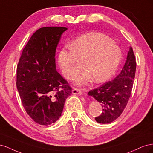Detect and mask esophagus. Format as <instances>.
I'll use <instances>...</instances> for the list:
<instances>
[{"label":"esophagus","instance_id":"1","mask_svg":"<svg viewBox=\"0 0 153 153\" xmlns=\"http://www.w3.org/2000/svg\"><path fill=\"white\" fill-rule=\"evenodd\" d=\"M72 93L74 94L81 95L82 94V92L79 89H78V88H73L72 90Z\"/></svg>","mask_w":153,"mask_h":153}]
</instances>
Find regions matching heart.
I'll return each mask as SVG.
<instances>
[{"label":"heart","mask_w":153,"mask_h":153,"mask_svg":"<svg viewBox=\"0 0 153 153\" xmlns=\"http://www.w3.org/2000/svg\"><path fill=\"white\" fill-rule=\"evenodd\" d=\"M122 58L121 50L107 36L100 32L83 35L71 44V47L62 49L58 63L66 78L71 79L82 69L87 72L76 78V84L84 85L92 80L101 83L112 76Z\"/></svg>","instance_id":"b5f03b06"}]
</instances>
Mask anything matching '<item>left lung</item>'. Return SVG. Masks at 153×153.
<instances>
[{
    "label": "left lung",
    "mask_w": 153,
    "mask_h": 153,
    "mask_svg": "<svg viewBox=\"0 0 153 153\" xmlns=\"http://www.w3.org/2000/svg\"><path fill=\"white\" fill-rule=\"evenodd\" d=\"M136 66L135 54L130 47L121 73L113 80L88 92L89 96L94 98L102 106L101 114L95 117L97 122L110 123L121 115L131 94Z\"/></svg>",
    "instance_id": "obj_1"
}]
</instances>
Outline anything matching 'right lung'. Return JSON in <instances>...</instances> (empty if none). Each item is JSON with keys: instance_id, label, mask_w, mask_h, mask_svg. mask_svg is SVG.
Returning a JSON list of instances; mask_svg holds the SVG:
<instances>
[{"instance_id": "obj_1", "label": "right lung", "mask_w": 153, "mask_h": 153, "mask_svg": "<svg viewBox=\"0 0 153 153\" xmlns=\"http://www.w3.org/2000/svg\"><path fill=\"white\" fill-rule=\"evenodd\" d=\"M68 29L46 27L32 34L16 69V87L27 114L36 123L49 125L61 117L72 88L56 70L55 50Z\"/></svg>"}]
</instances>
